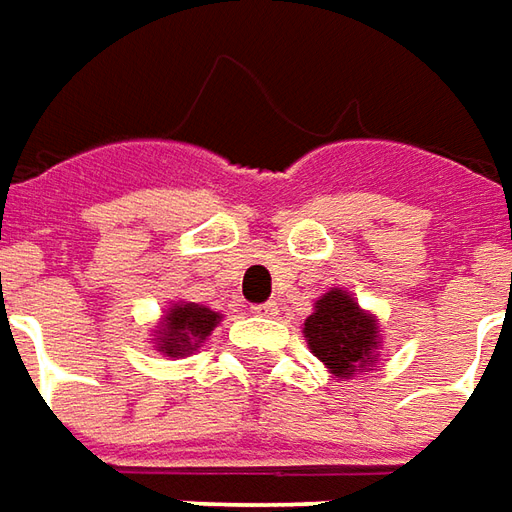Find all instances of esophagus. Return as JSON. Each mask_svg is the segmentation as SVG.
<instances>
[{"label": "esophagus", "mask_w": 512, "mask_h": 512, "mask_svg": "<svg viewBox=\"0 0 512 512\" xmlns=\"http://www.w3.org/2000/svg\"><path fill=\"white\" fill-rule=\"evenodd\" d=\"M257 316H274L277 314V302H263V305H255L252 308Z\"/></svg>", "instance_id": "34e87169"}]
</instances>
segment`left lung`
I'll list each match as a JSON object with an SVG mask.
<instances>
[{"label": "left lung", "mask_w": 512, "mask_h": 512, "mask_svg": "<svg viewBox=\"0 0 512 512\" xmlns=\"http://www.w3.org/2000/svg\"><path fill=\"white\" fill-rule=\"evenodd\" d=\"M302 336L336 381L373 370L384 344L378 316L364 311L344 288H330L314 302V314L305 319Z\"/></svg>", "instance_id": "left-lung-1"}]
</instances>
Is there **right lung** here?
I'll list each match as a JSON object with an SVG mask.
<instances>
[{
    "label": "right lung",
    "mask_w": 512,
    "mask_h": 512,
    "mask_svg": "<svg viewBox=\"0 0 512 512\" xmlns=\"http://www.w3.org/2000/svg\"><path fill=\"white\" fill-rule=\"evenodd\" d=\"M224 316L198 302H170V308L162 311V319L151 330V344L162 356L184 358L196 353L201 344L212 336Z\"/></svg>",
    "instance_id": "1"
}]
</instances>
